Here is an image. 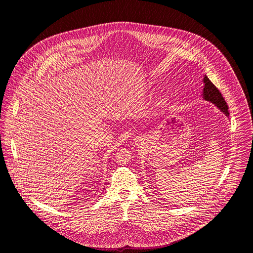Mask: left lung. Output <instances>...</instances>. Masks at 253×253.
I'll return each instance as SVG.
<instances>
[{
    "label": "left lung",
    "mask_w": 253,
    "mask_h": 253,
    "mask_svg": "<svg viewBox=\"0 0 253 253\" xmlns=\"http://www.w3.org/2000/svg\"><path fill=\"white\" fill-rule=\"evenodd\" d=\"M203 83H204V88H203L202 96L205 100L213 103L217 108L226 115V117H229V113L228 111L229 107L227 105V102L225 101L224 97L221 95L220 91L215 87V85L209 80V78L206 75L203 79Z\"/></svg>",
    "instance_id": "obj_1"
}]
</instances>
